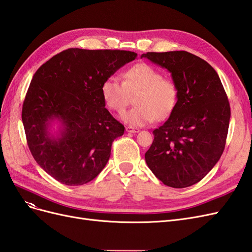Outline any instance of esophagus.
<instances>
[{
	"label": "esophagus",
	"instance_id": "esophagus-1",
	"mask_svg": "<svg viewBox=\"0 0 252 252\" xmlns=\"http://www.w3.org/2000/svg\"><path fill=\"white\" fill-rule=\"evenodd\" d=\"M126 131L127 132H130V133H138L140 130L138 128H134V127H131V126H127L126 127Z\"/></svg>",
	"mask_w": 252,
	"mask_h": 252
}]
</instances>
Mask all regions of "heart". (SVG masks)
<instances>
[{
  "instance_id": "1",
  "label": "heart",
  "mask_w": 252,
  "mask_h": 252,
  "mask_svg": "<svg viewBox=\"0 0 252 252\" xmlns=\"http://www.w3.org/2000/svg\"><path fill=\"white\" fill-rule=\"evenodd\" d=\"M121 82L110 75L101 84L100 93L104 104L116 112L126 107L129 94H134L133 108L121 114L125 123L141 127L156 119L168 118L179 100V86L171 78L163 77L162 72L146 63H139L122 73Z\"/></svg>"
}]
</instances>
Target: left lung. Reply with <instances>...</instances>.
Here are the masks:
<instances>
[{
    "label": "left lung",
    "mask_w": 252,
    "mask_h": 252,
    "mask_svg": "<svg viewBox=\"0 0 252 252\" xmlns=\"http://www.w3.org/2000/svg\"><path fill=\"white\" fill-rule=\"evenodd\" d=\"M141 58L166 68L179 86L177 107L154 130L145 159L165 185L189 187L213 168L224 151L230 121L225 89L217 71L190 52H147Z\"/></svg>",
    "instance_id": "8db88e82"
}]
</instances>
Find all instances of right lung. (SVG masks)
<instances>
[{"label":"right lung","instance_id":"add662e5","mask_svg":"<svg viewBox=\"0 0 252 252\" xmlns=\"http://www.w3.org/2000/svg\"><path fill=\"white\" fill-rule=\"evenodd\" d=\"M138 57L126 50L69 48L34 73L22 108L27 144L41 168L62 184L93 181L125 127L105 108L103 81ZM60 123L51 134V124Z\"/></svg>","mask_w":252,"mask_h":252}]
</instances>
